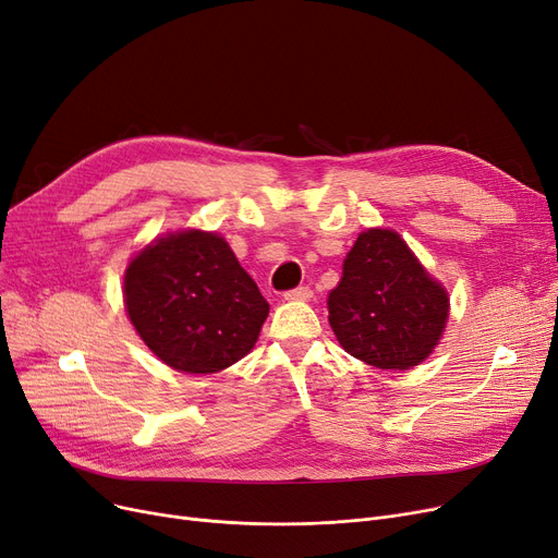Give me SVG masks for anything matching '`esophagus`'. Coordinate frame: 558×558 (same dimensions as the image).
<instances>
[{
  "label": "esophagus",
  "instance_id": "esophagus-1",
  "mask_svg": "<svg viewBox=\"0 0 558 558\" xmlns=\"http://www.w3.org/2000/svg\"><path fill=\"white\" fill-rule=\"evenodd\" d=\"M312 299V289L310 287H296L284 292V301H307Z\"/></svg>",
  "mask_w": 558,
  "mask_h": 558
}]
</instances>
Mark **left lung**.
<instances>
[{"label": "left lung", "instance_id": "1", "mask_svg": "<svg viewBox=\"0 0 558 558\" xmlns=\"http://www.w3.org/2000/svg\"><path fill=\"white\" fill-rule=\"evenodd\" d=\"M447 317V292L392 230L362 232L328 294L339 344L378 369L420 365L438 344Z\"/></svg>", "mask_w": 558, "mask_h": 558}]
</instances>
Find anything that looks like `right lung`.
I'll list each match as a JSON object with an SVG mask.
<instances>
[{
	"instance_id": "add662e5",
	"label": "right lung",
	"mask_w": 558,
	"mask_h": 558,
	"mask_svg": "<svg viewBox=\"0 0 558 558\" xmlns=\"http://www.w3.org/2000/svg\"><path fill=\"white\" fill-rule=\"evenodd\" d=\"M128 314L168 367L214 374L244 357L269 314L255 280L214 232L157 239L125 274Z\"/></svg>"
}]
</instances>
